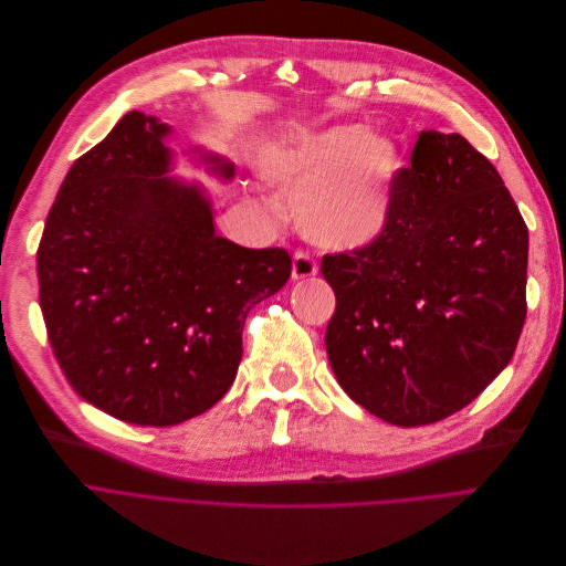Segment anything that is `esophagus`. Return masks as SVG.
Wrapping results in <instances>:
<instances>
[{
	"mask_svg": "<svg viewBox=\"0 0 566 566\" xmlns=\"http://www.w3.org/2000/svg\"><path fill=\"white\" fill-rule=\"evenodd\" d=\"M315 274H317V266L306 253H297L292 258V281H304Z\"/></svg>",
	"mask_w": 566,
	"mask_h": 566,
	"instance_id": "esophagus-1",
	"label": "esophagus"
}]
</instances>
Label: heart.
<instances>
[{
	"mask_svg": "<svg viewBox=\"0 0 566 566\" xmlns=\"http://www.w3.org/2000/svg\"><path fill=\"white\" fill-rule=\"evenodd\" d=\"M258 168L294 193V226L322 251H366L394 223L402 156L364 124L292 133L262 147Z\"/></svg>",
	"mask_w": 566,
	"mask_h": 566,
	"instance_id": "obj_1",
	"label": "heart"
}]
</instances>
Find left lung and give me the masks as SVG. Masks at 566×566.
<instances>
[{"mask_svg": "<svg viewBox=\"0 0 566 566\" xmlns=\"http://www.w3.org/2000/svg\"><path fill=\"white\" fill-rule=\"evenodd\" d=\"M336 294L325 345L343 391L412 428L463 410L514 357L527 226L491 160L421 130L378 244L322 258Z\"/></svg>", "mask_w": 566, "mask_h": 566, "instance_id": "8db88e82", "label": "left lung"}]
</instances>
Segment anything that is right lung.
Listing matches in <instances>:
<instances>
[{"label": "right lung", "mask_w": 566, "mask_h": 566, "mask_svg": "<svg viewBox=\"0 0 566 566\" xmlns=\"http://www.w3.org/2000/svg\"><path fill=\"white\" fill-rule=\"evenodd\" d=\"M175 128L133 111L80 156L52 205L36 253L48 338L71 387L136 426H175L226 396L249 311L290 279L283 249L217 234L213 198L170 175ZM223 184L234 164L181 149Z\"/></svg>", "instance_id": "1"}]
</instances>
